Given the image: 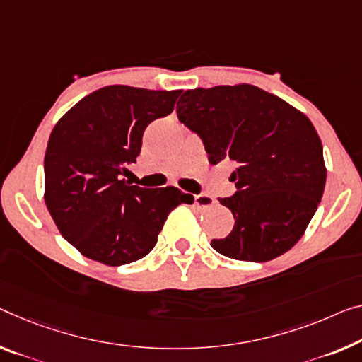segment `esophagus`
<instances>
[{"instance_id":"1","label":"esophagus","mask_w":362,"mask_h":362,"mask_svg":"<svg viewBox=\"0 0 362 362\" xmlns=\"http://www.w3.org/2000/svg\"><path fill=\"white\" fill-rule=\"evenodd\" d=\"M194 202H196V205L200 209H210L215 204V199L212 196H209V194H197V196L194 197Z\"/></svg>"}]
</instances>
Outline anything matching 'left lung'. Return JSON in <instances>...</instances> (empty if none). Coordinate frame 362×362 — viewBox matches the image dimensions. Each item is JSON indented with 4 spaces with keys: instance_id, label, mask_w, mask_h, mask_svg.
Masks as SVG:
<instances>
[{
    "instance_id": "1",
    "label": "left lung",
    "mask_w": 362,
    "mask_h": 362,
    "mask_svg": "<svg viewBox=\"0 0 362 362\" xmlns=\"http://www.w3.org/2000/svg\"><path fill=\"white\" fill-rule=\"evenodd\" d=\"M177 118L202 139L209 162L233 160L236 192L230 235L212 247L230 259L269 262L304 235L319 207L327 170L320 137L308 116L251 84L186 90Z\"/></svg>"
}]
</instances>
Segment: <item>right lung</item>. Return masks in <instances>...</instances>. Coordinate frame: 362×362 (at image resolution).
I'll return each mask as SVG.
<instances>
[{
    "mask_svg": "<svg viewBox=\"0 0 362 362\" xmlns=\"http://www.w3.org/2000/svg\"><path fill=\"white\" fill-rule=\"evenodd\" d=\"M181 90L108 86L77 102L48 139L45 204L66 241L110 267L152 251L166 216L194 197L175 186H127L121 175L136 163L153 119L175 108Z\"/></svg>",
    "mask_w": 362,
    "mask_h": 362,
    "instance_id": "right-lung-1",
    "label": "right lung"
}]
</instances>
